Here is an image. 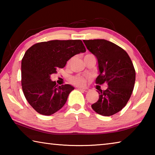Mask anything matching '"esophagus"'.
I'll use <instances>...</instances> for the list:
<instances>
[{
  "mask_svg": "<svg viewBox=\"0 0 155 155\" xmlns=\"http://www.w3.org/2000/svg\"><path fill=\"white\" fill-rule=\"evenodd\" d=\"M78 90L80 91H85V92H87V91H89V89L88 88H83V87H78Z\"/></svg>",
  "mask_w": 155,
  "mask_h": 155,
  "instance_id": "34e87169",
  "label": "esophagus"
}]
</instances>
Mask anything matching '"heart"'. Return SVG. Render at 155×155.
<instances>
[{"mask_svg":"<svg viewBox=\"0 0 155 155\" xmlns=\"http://www.w3.org/2000/svg\"><path fill=\"white\" fill-rule=\"evenodd\" d=\"M91 55H93V54H87L84 57V59L85 58V57H87L89 56H91ZM69 64V61H68V64ZM88 78H85L83 77H81V76H74V77H71L70 78V82H71L72 84H74L75 85H77V86H83L85 85L86 82H87V79Z\"/></svg>","mask_w":155,"mask_h":155,"instance_id":"heart-1","label":"heart"}]
</instances>
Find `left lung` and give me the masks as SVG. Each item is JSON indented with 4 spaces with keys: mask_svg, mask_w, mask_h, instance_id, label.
<instances>
[{
    "mask_svg": "<svg viewBox=\"0 0 155 155\" xmlns=\"http://www.w3.org/2000/svg\"><path fill=\"white\" fill-rule=\"evenodd\" d=\"M87 48L96 57L100 74L96 83H107V90H98L99 99L91 108L104 116H110L124 108L133 93L135 70L127 52L105 40H83Z\"/></svg>",
    "mask_w": 155,
    "mask_h": 155,
    "instance_id": "1",
    "label": "left lung"
}]
</instances>
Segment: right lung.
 <instances>
[{
	"mask_svg": "<svg viewBox=\"0 0 155 155\" xmlns=\"http://www.w3.org/2000/svg\"><path fill=\"white\" fill-rule=\"evenodd\" d=\"M85 51L80 40L42 41L26 51L21 83L26 99L37 112L51 115L62 108L74 87L68 84L58 86L51 80V75L64 68L72 57Z\"/></svg>",
	"mask_w": 155,
	"mask_h": 155,
	"instance_id": "right-lung-1",
	"label": "right lung"
}]
</instances>
